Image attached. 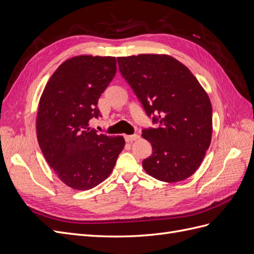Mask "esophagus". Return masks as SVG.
Wrapping results in <instances>:
<instances>
[{"instance_id": "34e87169", "label": "esophagus", "mask_w": 254, "mask_h": 254, "mask_svg": "<svg viewBox=\"0 0 254 254\" xmlns=\"http://www.w3.org/2000/svg\"><path fill=\"white\" fill-rule=\"evenodd\" d=\"M139 139V135L137 134H132V135H125V140L126 142H133L135 140Z\"/></svg>"}]
</instances>
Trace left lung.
<instances>
[{
    "label": "left lung",
    "instance_id": "obj_1",
    "mask_svg": "<svg viewBox=\"0 0 254 254\" xmlns=\"http://www.w3.org/2000/svg\"><path fill=\"white\" fill-rule=\"evenodd\" d=\"M120 71L156 128L142 136L152 147L144 171L160 181L188 179L200 166L212 139L210 97L189 67L166 54L118 57Z\"/></svg>",
    "mask_w": 254,
    "mask_h": 254
}]
</instances>
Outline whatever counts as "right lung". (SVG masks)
I'll return each mask as SVG.
<instances>
[{"label":"right lung","instance_id":"right-lung-1","mask_svg":"<svg viewBox=\"0 0 254 254\" xmlns=\"http://www.w3.org/2000/svg\"><path fill=\"white\" fill-rule=\"evenodd\" d=\"M117 73L111 56L79 55L53 73L41 94L36 119L38 143L49 165L68 188L87 190L108 178L125 146L122 135L97 134L90 120Z\"/></svg>","mask_w":254,"mask_h":254}]
</instances>
